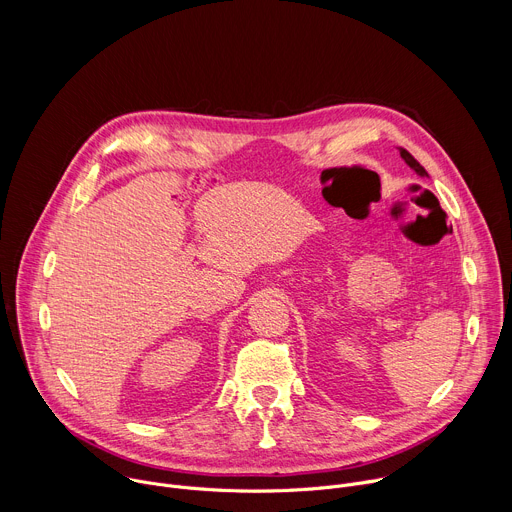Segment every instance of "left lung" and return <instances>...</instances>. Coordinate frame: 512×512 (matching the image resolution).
I'll return each mask as SVG.
<instances>
[{"label": "left lung", "mask_w": 512, "mask_h": 512, "mask_svg": "<svg viewBox=\"0 0 512 512\" xmlns=\"http://www.w3.org/2000/svg\"><path fill=\"white\" fill-rule=\"evenodd\" d=\"M399 154H401V158H403V162L417 174V176H421V178H425L427 176V172H425V168L407 152V150H403V148H399Z\"/></svg>", "instance_id": "8db88e82"}]
</instances>
